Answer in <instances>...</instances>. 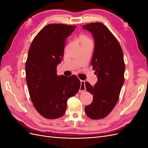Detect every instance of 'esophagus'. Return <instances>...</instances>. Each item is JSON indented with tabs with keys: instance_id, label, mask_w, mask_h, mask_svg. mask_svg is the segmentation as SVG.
<instances>
[{
	"instance_id": "34e87169",
	"label": "esophagus",
	"mask_w": 148,
	"mask_h": 148,
	"mask_svg": "<svg viewBox=\"0 0 148 148\" xmlns=\"http://www.w3.org/2000/svg\"><path fill=\"white\" fill-rule=\"evenodd\" d=\"M80 83H81V86H80L79 92H82L86 90V87H85V82L84 80H80Z\"/></svg>"
}]
</instances>
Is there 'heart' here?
I'll use <instances>...</instances> for the list:
<instances>
[{"label": "heart", "instance_id": "heart-1", "mask_svg": "<svg viewBox=\"0 0 148 148\" xmlns=\"http://www.w3.org/2000/svg\"><path fill=\"white\" fill-rule=\"evenodd\" d=\"M80 41H81V42L83 44V43H85V42H91L90 39H89V38H88L87 36H80Z\"/></svg>", "mask_w": 148, "mask_h": 148}]
</instances>
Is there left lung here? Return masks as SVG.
I'll list each match as a JSON object with an SVG mask.
<instances>
[{
	"label": "left lung",
	"mask_w": 148,
	"mask_h": 148,
	"mask_svg": "<svg viewBox=\"0 0 148 148\" xmlns=\"http://www.w3.org/2000/svg\"><path fill=\"white\" fill-rule=\"evenodd\" d=\"M83 28L91 32L95 40L91 65L98 78L93 86L85 83L93 100L84 110L89 118L101 119L110 113L119 100L124 83L123 51L117 39L102 23L88 24Z\"/></svg>",
	"instance_id": "obj_1"
}]
</instances>
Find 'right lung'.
I'll return each instance as SVG.
<instances>
[{"instance_id":"add662e5","label":"right lung","mask_w":148,"mask_h":148,"mask_svg":"<svg viewBox=\"0 0 148 148\" xmlns=\"http://www.w3.org/2000/svg\"><path fill=\"white\" fill-rule=\"evenodd\" d=\"M75 26L49 24L36 36L26 62V78L34 107L42 117L56 119L64 115L66 101L79 91L77 76L57 75L62 60L66 39Z\"/></svg>"}]
</instances>
